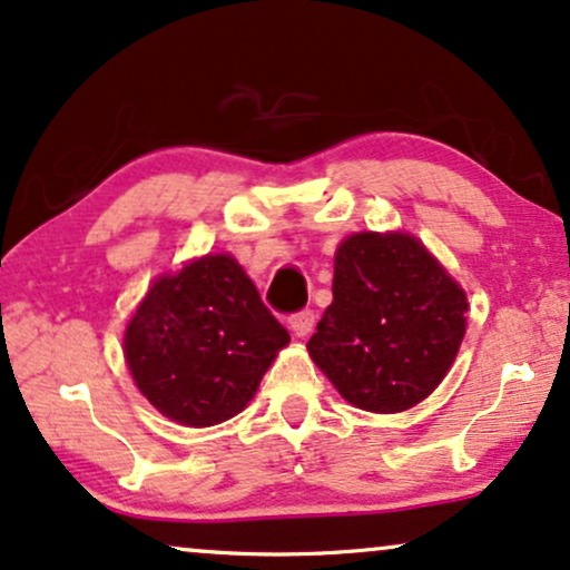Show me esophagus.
I'll return each instance as SVG.
<instances>
[{"instance_id": "34e87169", "label": "esophagus", "mask_w": 570, "mask_h": 570, "mask_svg": "<svg viewBox=\"0 0 570 570\" xmlns=\"http://www.w3.org/2000/svg\"><path fill=\"white\" fill-rule=\"evenodd\" d=\"M289 328H292L294 336L313 334V328H315V313H313V309H299V313H294L289 318Z\"/></svg>"}]
</instances>
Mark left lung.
I'll return each instance as SVG.
<instances>
[{"label": "left lung", "mask_w": 570, "mask_h": 570, "mask_svg": "<svg viewBox=\"0 0 570 570\" xmlns=\"http://www.w3.org/2000/svg\"><path fill=\"white\" fill-rule=\"evenodd\" d=\"M465 292L407 234H355L334 263V302L309 357L344 400L400 413L446 376L465 334Z\"/></svg>", "instance_id": "obj_1"}]
</instances>
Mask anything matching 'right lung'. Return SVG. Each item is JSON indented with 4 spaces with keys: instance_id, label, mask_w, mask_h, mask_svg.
Returning a JSON list of instances; mask_svg holds the SVG:
<instances>
[{
    "instance_id": "1",
    "label": "right lung",
    "mask_w": 570,
    "mask_h": 570,
    "mask_svg": "<svg viewBox=\"0 0 570 570\" xmlns=\"http://www.w3.org/2000/svg\"><path fill=\"white\" fill-rule=\"evenodd\" d=\"M136 386L184 426L228 421L255 397L289 331L228 255H207L149 289L126 328Z\"/></svg>"
}]
</instances>
